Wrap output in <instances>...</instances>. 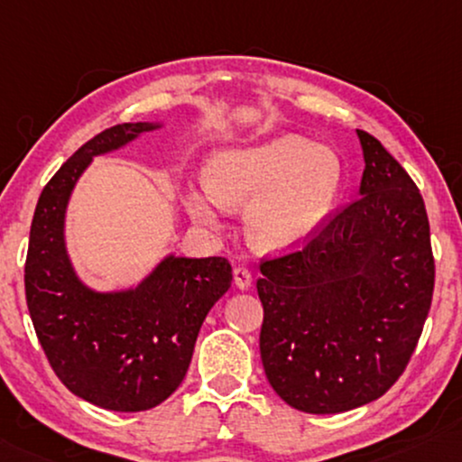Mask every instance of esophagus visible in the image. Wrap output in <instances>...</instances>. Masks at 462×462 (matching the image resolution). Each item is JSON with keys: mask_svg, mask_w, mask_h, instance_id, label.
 I'll return each instance as SVG.
<instances>
[{"mask_svg": "<svg viewBox=\"0 0 462 462\" xmlns=\"http://www.w3.org/2000/svg\"><path fill=\"white\" fill-rule=\"evenodd\" d=\"M234 284H236L238 289H249L251 287V272H249V268H245V265H236V268H234Z\"/></svg>", "mask_w": 462, "mask_h": 462, "instance_id": "1", "label": "esophagus"}]
</instances>
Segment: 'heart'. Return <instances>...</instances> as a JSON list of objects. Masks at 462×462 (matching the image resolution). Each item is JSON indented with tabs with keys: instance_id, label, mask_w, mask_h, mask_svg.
<instances>
[{
	"instance_id": "1",
	"label": "heart",
	"mask_w": 462,
	"mask_h": 462,
	"mask_svg": "<svg viewBox=\"0 0 462 462\" xmlns=\"http://www.w3.org/2000/svg\"><path fill=\"white\" fill-rule=\"evenodd\" d=\"M335 151L297 134L255 146L219 151L205 167L203 190H188L184 207L200 226H217V211L246 205V234L259 249L284 251L308 240L341 192Z\"/></svg>"
}]
</instances>
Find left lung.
Returning a JSON list of instances; mask_svg holds the SVG:
<instances>
[{"mask_svg": "<svg viewBox=\"0 0 462 462\" xmlns=\"http://www.w3.org/2000/svg\"><path fill=\"white\" fill-rule=\"evenodd\" d=\"M360 199L305 243L259 265V352L289 406L337 414L381 398L417 347L435 263L423 197L373 135Z\"/></svg>", "mask_w": 462, "mask_h": 462, "instance_id": "8db88e82", "label": "left lung"}]
</instances>
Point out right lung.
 Segmentation results:
<instances>
[{
	"instance_id": "add662e5",
	"label": "right lung",
	"mask_w": 462,
	"mask_h": 462,
	"mask_svg": "<svg viewBox=\"0 0 462 462\" xmlns=\"http://www.w3.org/2000/svg\"><path fill=\"white\" fill-rule=\"evenodd\" d=\"M159 123H121L86 142L45 184L31 224L24 293L37 339L69 392L116 412L165 402L190 366L205 316L230 289L226 257L169 255L135 289L100 293L75 274L64 216L70 192L98 154Z\"/></svg>"
}]
</instances>
